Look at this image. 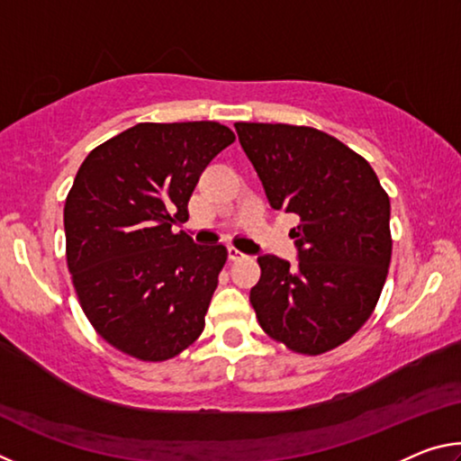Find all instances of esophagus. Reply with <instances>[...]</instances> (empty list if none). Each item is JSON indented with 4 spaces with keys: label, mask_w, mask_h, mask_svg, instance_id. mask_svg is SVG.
I'll return each mask as SVG.
<instances>
[{
    "label": "esophagus",
    "mask_w": 461,
    "mask_h": 461,
    "mask_svg": "<svg viewBox=\"0 0 461 461\" xmlns=\"http://www.w3.org/2000/svg\"><path fill=\"white\" fill-rule=\"evenodd\" d=\"M228 258H230L231 262H238V260H241V258H246V254H241L238 248H228Z\"/></svg>",
    "instance_id": "34e87169"
}]
</instances>
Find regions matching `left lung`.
<instances>
[{"label":"left lung","mask_w":461,"mask_h":461,"mask_svg":"<svg viewBox=\"0 0 461 461\" xmlns=\"http://www.w3.org/2000/svg\"><path fill=\"white\" fill-rule=\"evenodd\" d=\"M270 205L299 217V264L260 256L249 291L258 323L296 354L341 346L368 321L386 283L390 199L368 160L321 130L238 122Z\"/></svg>","instance_id":"8db88e82"}]
</instances>
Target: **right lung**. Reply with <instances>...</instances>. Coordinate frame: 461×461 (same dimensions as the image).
I'll use <instances>...</instances> for the list:
<instances>
[{
	"label": "right lung",
	"instance_id": "right-lung-1",
	"mask_svg": "<svg viewBox=\"0 0 461 461\" xmlns=\"http://www.w3.org/2000/svg\"><path fill=\"white\" fill-rule=\"evenodd\" d=\"M236 134L217 122L136 123L83 160L65 203L67 267L109 346L165 362L199 338L228 260L175 223L199 176Z\"/></svg>",
	"mask_w": 461,
	"mask_h": 461
}]
</instances>
